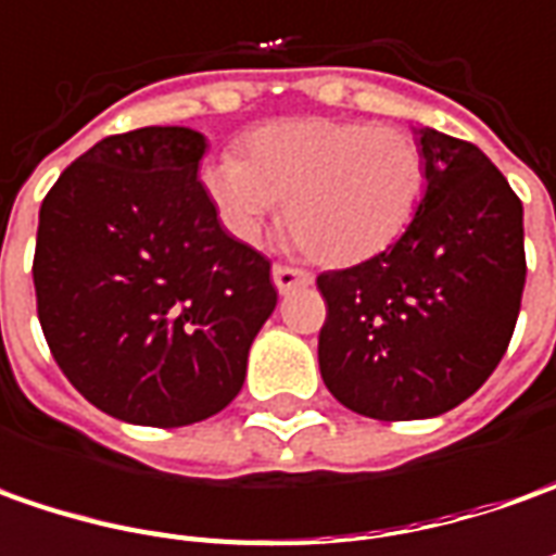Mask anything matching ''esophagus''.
Listing matches in <instances>:
<instances>
[{
  "label": "esophagus",
  "mask_w": 556,
  "mask_h": 556,
  "mask_svg": "<svg viewBox=\"0 0 556 556\" xmlns=\"http://www.w3.org/2000/svg\"><path fill=\"white\" fill-rule=\"evenodd\" d=\"M314 277L301 267H292V264H274V286L279 292H292V289H301V286H311Z\"/></svg>",
  "instance_id": "obj_1"
}]
</instances>
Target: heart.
I'll list each match as a JSON object with an SVG mask.
<instances>
[{
  "label": "heart",
  "instance_id": "b5f03b06",
  "mask_svg": "<svg viewBox=\"0 0 556 556\" xmlns=\"http://www.w3.org/2000/svg\"><path fill=\"white\" fill-rule=\"evenodd\" d=\"M202 190L240 240L282 220L314 258L356 264L406 233L428 190L421 144L396 125L286 119L252 131L242 156L202 165Z\"/></svg>",
  "mask_w": 556,
  "mask_h": 556
}]
</instances>
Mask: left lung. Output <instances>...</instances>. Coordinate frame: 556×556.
Here are the masks:
<instances>
[{"label":"left lung","mask_w":556,"mask_h":556,"mask_svg":"<svg viewBox=\"0 0 556 556\" xmlns=\"http://www.w3.org/2000/svg\"><path fill=\"white\" fill-rule=\"evenodd\" d=\"M428 193L391 249L326 270L319 372L378 421L433 418L505 356L527 282L523 202L480 147L421 128Z\"/></svg>","instance_id":"1"}]
</instances>
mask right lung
Instances as JSON below:
<instances>
[{
  "label": "right lung",
  "instance_id": "right-lung-1",
  "mask_svg": "<svg viewBox=\"0 0 556 556\" xmlns=\"http://www.w3.org/2000/svg\"><path fill=\"white\" fill-rule=\"evenodd\" d=\"M205 138L150 125L64 168L39 208L33 286L49 351L106 415L184 428L245 381L277 307L270 261L220 227L197 181Z\"/></svg>",
  "mask_w": 556,
  "mask_h": 556
}]
</instances>
